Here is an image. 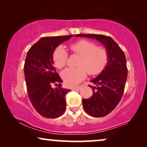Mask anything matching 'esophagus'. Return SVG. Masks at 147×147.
Wrapping results in <instances>:
<instances>
[{
  "label": "esophagus",
  "instance_id": "esophagus-1",
  "mask_svg": "<svg viewBox=\"0 0 147 147\" xmlns=\"http://www.w3.org/2000/svg\"><path fill=\"white\" fill-rule=\"evenodd\" d=\"M81 89V86H77L75 88H72V90H79Z\"/></svg>",
  "mask_w": 147,
  "mask_h": 147
}]
</instances>
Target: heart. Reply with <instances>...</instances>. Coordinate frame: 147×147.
<instances>
[{
  "label": "heart",
  "mask_w": 147,
  "mask_h": 147,
  "mask_svg": "<svg viewBox=\"0 0 147 147\" xmlns=\"http://www.w3.org/2000/svg\"><path fill=\"white\" fill-rule=\"evenodd\" d=\"M70 50L80 55L78 65L76 68H68L61 73L62 79L68 86H74L82 82L89 75H98L105 68L109 60L108 52L105 48L96 46L93 42L88 40H79L70 45ZM68 55L61 46L55 49L52 55L53 63L57 68L65 66Z\"/></svg>",
  "instance_id": "1"
}]
</instances>
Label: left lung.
Wrapping results in <instances>:
<instances>
[{"mask_svg": "<svg viewBox=\"0 0 147 147\" xmlns=\"http://www.w3.org/2000/svg\"><path fill=\"white\" fill-rule=\"evenodd\" d=\"M77 36L95 38L104 45L108 52L109 60L105 68L90 81L94 86L88 85L92 89L93 95L82 100L88 114L95 117H104L117 106L124 93L128 74L125 55L110 36L88 34H81Z\"/></svg>", "mask_w": 147, "mask_h": 147, "instance_id": "obj_1", "label": "left lung"}]
</instances>
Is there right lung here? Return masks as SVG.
<instances>
[{
    "label": "right lung",
    "mask_w": 147,
    "mask_h": 147,
    "mask_svg": "<svg viewBox=\"0 0 147 147\" xmlns=\"http://www.w3.org/2000/svg\"><path fill=\"white\" fill-rule=\"evenodd\" d=\"M73 35L42 37L30 48L24 64L27 90L37 112L46 118H57L65 110L69 89L61 87L62 80L53 65L52 55L59 45ZM53 85L57 87L54 89Z\"/></svg>",
    "instance_id": "1"
}]
</instances>
